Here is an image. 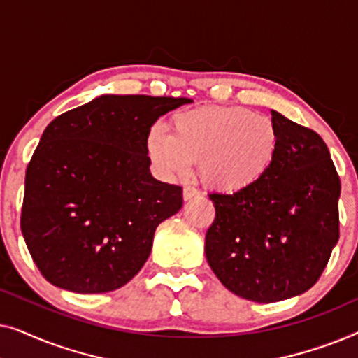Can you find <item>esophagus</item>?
<instances>
[{
    "label": "esophagus",
    "mask_w": 358,
    "mask_h": 358,
    "mask_svg": "<svg viewBox=\"0 0 358 358\" xmlns=\"http://www.w3.org/2000/svg\"><path fill=\"white\" fill-rule=\"evenodd\" d=\"M197 195H199V190L195 187H190V185H185L182 190V197L185 202H187V200H192L194 197H197Z\"/></svg>",
    "instance_id": "1"
}]
</instances>
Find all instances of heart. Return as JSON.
Here are the masks:
<instances>
[{
	"instance_id": "1",
	"label": "heart",
	"mask_w": 358,
	"mask_h": 358,
	"mask_svg": "<svg viewBox=\"0 0 358 358\" xmlns=\"http://www.w3.org/2000/svg\"><path fill=\"white\" fill-rule=\"evenodd\" d=\"M280 150L271 117L241 106H200L171 119V135L153 125L145 153L164 179L185 176L199 163V178L212 190L243 194L268 174Z\"/></svg>"
}]
</instances>
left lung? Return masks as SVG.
<instances>
[{"label": "left lung", "mask_w": 358, "mask_h": 358, "mask_svg": "<svg viewBox=\"0 0 358 358\" xmlns=\"http://www.w3.org/2000/svg\"><path fill=\"white\" fill-rule=\"evenodd\" d=\"M280 150L272 169L243 194H210L215 220L205 256L234 295L273 303L315 285L339 239L341 180L311 129L272 110Z\"/></svg>", "instance_id": "left-lung-1"}]
</instances>
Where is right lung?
Returning a JSON list of instances; mask_svg holds the SVG:
<instances>
[{
    "label": "right lung",
    "instance_id": "right-lung-1",
    "mask_svg": "<svg viewBox=\"0 0 358 358\" xmlns=\"http://www.w3.org/2000/svg\"><path fill=\"white\" fill-rule=\"evenodd\" d=\"M185 97L104 94L53 119L26 171L21 229L38 271L75 293L130 282L182 187L150 173L145 136Z\"/></svg>",
    "mask_w": 358,
    "mask_h": 358
}]
</instances>
